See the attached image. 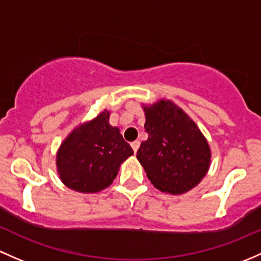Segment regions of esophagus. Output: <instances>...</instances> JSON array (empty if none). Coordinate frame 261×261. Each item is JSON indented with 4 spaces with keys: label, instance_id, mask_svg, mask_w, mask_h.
<instances>
[{
    "label": "esophagus",
    "instance_id": "1",
    "mask_svg": "<svg viewBox=\"0 0 261 261\" xmlns=\"http://www.w3.org/2000/svg\"><path fill=\"white\" fill-rule=\"evenodd\" d=\"M131 147H133L134 152H138V150H139V147H140V141H139V140H135V141H134V142H131Z\"/></svg>",
    "mask_w": 261,
    "mask_h": 261
}]
</instances>
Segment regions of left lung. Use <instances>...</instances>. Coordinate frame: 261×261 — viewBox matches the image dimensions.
Listing matches in <instances>:
<instances>
[{
	"label": "left lung",
	"instance_id": "8db88e82",
	"mask_svg": "<svg viewBox=\"0 0 261 261\" xmlns=\"http://www.w3.org/2000/svg\"><path fill=\"white\" fill-rule=\"evenodd\" d=\"M144 111L149 138L141 142L136 158L158 190L185 194L209 170V144L196 123L171 101L144 105Z\"/></svg>",
	"mask_w": 261,
	"mask_h": 261
}]
</instances>
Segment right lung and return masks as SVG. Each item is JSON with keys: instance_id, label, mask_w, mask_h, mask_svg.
Returning a JSON list of instances; mask_svg holds the SVG:
<instances>
[{"instance_id": "obj_1", "label": "right lung", "mask_w": 261, "mask_h": 261, "mask_svg": "<svg viewBox=\"0 0 261 261\" xmlns=\"http://www.w3.org/2000/svg\"><path fill=\"white\" fill-rule=\"evenodd\" d=\"M110 112H101L77 126L64 140L56 155L60 179L79 193H98L111 185L120 165L134 153L120 130L109 123Z\"/></svg>"}]
</instances>
